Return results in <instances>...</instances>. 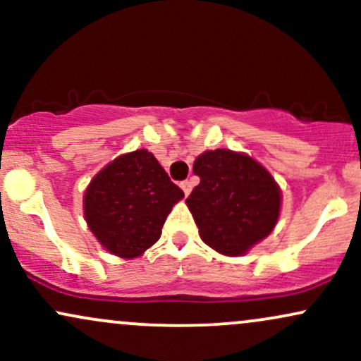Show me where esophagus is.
Returning a JSON list of instances; mask_svg holds the SVG:
<instances>
[{
    "mask_svg": "<svg viewBox=\"0 0 361 361\" xmlns=\"http://www.w3.org/2000/svg\"><path fill=\"white\" fill-rule=\"evenodd\" d=\"M180 185H181V188H183L185 195H190V192H192V181L185 180V181H181Z\"/></svg>",
    "mask_w": 361,
    "mask_h": 361,
    "instance_id": "esophagus-1",
    "label": "esophagus"
}]
</instances>
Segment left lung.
<instances>
[{
  "instance_id": "8db88e82",
  "label": "left lung",
  "mask_w": 361,
  "mask_h": 361,
  "mask_svg": "<svg viewBox=\"0 0 361 361\" xmlns=\"http://www.w3.org/2000/svg\"><path fill=\"white\" fill-rule=\"evenodd\" d=\"M193 173L200 183L186 204L207 246L241 256L271 233L280 214V188L259 163L215 149L195 159Z\"/></svg>"
}]
</instances>
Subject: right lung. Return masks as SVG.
<instances>
[{
    "label": "right lung",
    "mask_w": 361,
    "mask_h": 361,
    "mask_svg": "<svg viewBox=\"0 0 361 361\" xmlns=\"http://www.w3.org/2000/svg\"><path fill=\"white\" fill-rule=\"evenodd\" d=\"M183 197L156 157L139 149L118 156L91 180L85 217L106 251L135 258L161 238L168 214Z\"/></svg>",
    "instance_id": "add662e5"
}]
</instances>
